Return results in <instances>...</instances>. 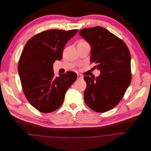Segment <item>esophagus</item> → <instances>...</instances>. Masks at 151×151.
Masks as SVG:
<instances>
[{
	"label": "esophagus",
	"mask_w": 151,
	"mask_h": 151,
	"mask_svg": "<svg viewBox=\"0 0 151 151\" xmlns=\"http://www.w3.org/2000/svg\"><path fill=\"white\" fill-rule=\"evenodd\" d=\"M77 77H78V79H83V77L82 75L78 74H77Z\"/></svg>",
	"instance_id": "34e87169"
}]
</instances>
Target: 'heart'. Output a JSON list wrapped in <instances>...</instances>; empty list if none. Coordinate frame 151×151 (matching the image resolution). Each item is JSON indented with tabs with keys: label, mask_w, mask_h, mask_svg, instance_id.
<instances>
[{
	"label": "heart",
	"mask_w": 151,
	"mask_h": 151,
	"mask_svg": "<svg viewBox=\"0 0 151 151\" xmlns=\"http://www.w3.org/2000/svg\"><path fill=\"white\" fill-rule=\"evenodd\" d=\"M86 42H84V41H81L80 43H85Z\"/></svg>",
	"instance_id": "1"
}]
</instances>
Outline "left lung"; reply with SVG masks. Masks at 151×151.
I'll return each mask as SVG.
<instances>
[{
    "mask_svg": "<svg viewBox=\"0 0 151 151\" xmlns=\"http://www.w3.org/2000/svg\"><path fill=\"white\" fill-rule=\"evenodd\" d=\"M80 35L91 46L90 62L101 74L85 76L84 101L96 112H105L122 100L131 80V55L125 43L108 29L99 26L84 28Z\"/></svg>",
    "mask_w": 151,
    "mask_h": 151,
    "instance_id": "1",
    "label": "left lung"
}]
</instances>
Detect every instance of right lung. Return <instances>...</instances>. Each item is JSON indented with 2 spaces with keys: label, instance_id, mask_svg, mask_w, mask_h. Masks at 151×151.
<instances>
[{
  "label": "right lung",
  "instance_id": "1",
  "mask_svg": "<svg viewBox=\"0 0 151 151\" xmlns=\"http://www.w3.org/2000/svg\"><path fill=\"white\" fill-rule=\"evenodd\" d=\"M78 29H50L34 36L25 44L18 71L24 95L42 113H50L62 105L65 93L77 75L73 71L55 77L53 65L62 59L66 43Z\"/></svg>",
  "mask_w": 151,
  "mask_h": 151
}]
</instances>
